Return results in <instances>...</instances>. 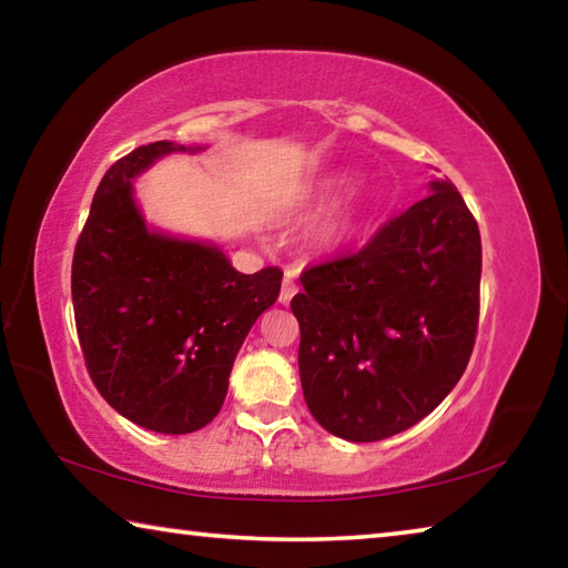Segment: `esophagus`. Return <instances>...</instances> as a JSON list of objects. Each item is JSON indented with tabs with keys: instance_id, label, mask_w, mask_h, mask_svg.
<instances>
[{
	"instance_id": "obj_1",
	"label": "esophagus",
	"mask_w": 568,
	"mask_h": 568,
	"mask_svg": "<svg viewBox=\"0 0 568 568\" xmlns=\"http://www.w3.org/2000/svg\"><path fill=\"white\" fill-rule=\"evenodd\" d=\"M295 293H297V285H295V273L287 271V273H285V281H283V287H281V303H283V305L291 303Z\"/></svg>"
}]
</instances>
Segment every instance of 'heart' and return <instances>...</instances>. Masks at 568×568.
I'll return each instance as SVG.
<instances>
[{"label":"heart","mask_w":568,"mask_h":568,"mask_svg":"<svg viewBox=\"0 0 568 568\" xmlns=\"http://www.w3.org/2000/svg\"><path fill=\"white\" fill-rule=\"evenodd\" d=\"M333 203H335V190L323 192V195H318V200H315L313 213H325V210H328ZM355 217H358V213H355L353 207L343 210V213L328 225V230H325V233H328V237H335V240L351 235L353 227H355Z\"/></svg>","instance_id":"b5f03b06"}]
</instances>
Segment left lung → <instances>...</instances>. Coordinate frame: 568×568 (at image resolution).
Wrapping results in <instances>:
<instances>
[{
  "label": "left lung",
  "instance_id": "1",
  "mask_svg": "<svg viewBox=\"0 0 568 568\" xmlns=\"http://www.w3.org/2000/svg\"><path fill=\"white\" fill-rule=\"evenodd\" d=\"M303 396L333 436L371 444L416 426L464 376L478 328L480 235L450 180L383 225L358 253L307 267Z\"/></svg>",
  "mask_w": 568,
  "mask_h": 568
}]
</instances>
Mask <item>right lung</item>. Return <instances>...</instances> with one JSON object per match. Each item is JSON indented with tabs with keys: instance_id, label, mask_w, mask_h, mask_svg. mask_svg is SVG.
I'll return each mask as SVG.
<instances>
[{
	"instance_id": "right-lung-1",
	"label": "right lung",
	"mask_w": 568,
	"mask_h": 568,
	"mask_svg": "<svg viewBox=\"0 0 568 568\" xmlns=\"http://www.w3.org/2000/svg\"><path fill=\"white\" fill-rule=\"evenodd\" d=\"M187 150L160 140L114 162L72 257L74 323L92 383L120 416L172 436L217 416L240 345L283 281L281 267L243 275L217 245L145 225L132 180Z\"/></svg>"
}]
</instances>
